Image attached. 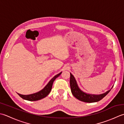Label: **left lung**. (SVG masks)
Returning a JSON list of instances; mask_svg holds the SVG:
<instances>
[{
    "label": "left lung",
    "mask_w": 124,
    "mask_h": 124,
    "mask_svg": "<svg viewBox=\"0 0 124 124\" xmlns=\"http://www.w3.org/2000/svg\"><path fill=\"white\" fill-rule=\"evenodd\" d=\"M70 89H71V92L73 96L77 98L79 100L82 101L84 102L87 103H93V102H96L98 101H100L102 98H104L106 95H107L108 93L110 92V90L107 91L103 94L100 95H94V94H87L83 91L81 90L79 87H78L77 82L76 81L75 78L74 76L70 73Z\"/></svg>",
    "instance_id": "8db88e82"
}]
</instances>
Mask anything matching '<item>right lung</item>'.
Instances as JSON below:
<instances>
[{"mask_svg": "<svg viewBox=\"0 0 124 124\" xmlns=\"http://www.w3.org/2000/svg\"><path fill=\"white\" fill-rule=\"evenodd\" d=\"M61 73L62 72H60V73H59V74L55 75V76L49 82V83H48L46 85V86H45L42 90H40L39 92L34 93V94H32L27 95H21V94H19V93H17V94H18L22 98H23V99L27 100V101H36L41 100L42 98L47 96L49 95V94L51 90L54 81L58 77L59 75L61 74Z\"/></svg>", "mask_w": 124, "mask_h": 124, "instance_id": "add662e5", "label": "right lung"}]
</instances>
